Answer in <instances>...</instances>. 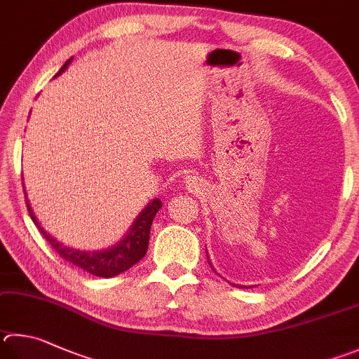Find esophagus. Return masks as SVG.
Returning <instances> with one entry per match:
<instances>
[{
  "mask_svg": "<svg viewBox=\"0 0 359 359\" xmlns=\"http://www.w3.org/2000/svg\"><path fill=\"white\" fill-rule=\"evenodd\" d=\"M185 185L190 191H199L202 188V180L199 177H196V175H187Z\"/></svg>",
  "mask_w": 359,
  "mask_h": 359,
  "instance_id": "1",
  "label": "esophagus"
}]
</instances>
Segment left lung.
<instances>
[{"label":"left lung","mask_w":359,"mask_h":359,"mask_svg":"<svg viewBox=\"0 0 359 359\" xmlns=\"http://www.w3.org/2000/svg\"><path fill=\"white\" fill-rule=\"evenodd\" d=\"M205 251H207V250H205ZM207 260H208V265H210L212 269H213V265H212V262H210V259H208V252H207ZM213 271H215V269H213ZM232 285H233V287H238V289H243V287H245V289H248L246 285H240V284H233V283H232Z\"/></svg>","instance_id":"1"}]
</instances>
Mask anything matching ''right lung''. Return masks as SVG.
Instances as JSON below:
<instances>
[{
  "label": "right lung",
  "mask_w": 359,
  "mask_h": 359,
  "mask_svg": "<svg viewBox=\"0 0 359 359\" xmlns=\"http://www.w3.org/2000/svg\"><path fill=\"white\" fill-rule=\"evenodd\" d=\"M70 61L72 57L66 64H64L61 70L57 72L56 76L61 75L62 72L69 67ZM26 207H28L31 219L34 221L37 229L41 231L42 236L47 238V242L53 246V250L60 254L64 260H67L69 264L78 266V269L90 273L93 276L113 278V276L121 275L123 271H127L128 269H132L135 264H138L140 260L146 256L149 238H151V226L155 215H157V212L160 210L161 201L155 198L154 201L149 202L144 208H142L141 213L133 221V224L130 226L128 232L121 238V242L107 248V250H97V251H86V250L81 251L61 243L60 240L51 237L50 233L41 226V223H39L34 212H32V208L29 205L28 196H26Z\"/></svg>",
  "instance_id": "add662e5"
}]
</instances>
